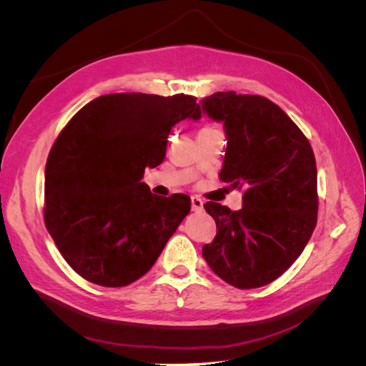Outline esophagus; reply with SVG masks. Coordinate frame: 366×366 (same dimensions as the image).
I'll return each instance as SVG.
<instances>
[{
    "label": "esophagus",
    "instance_id": "34e87169",
    "mask_svg": "<svg viewBox=\"0 0 366 366\" xmlns=\"http://www.w3.org/2000/svg\"><path fill=\"white\" fill-rule=\"evenodd\" d=\"M191 204H192L194 212H202V210H203V200H202V198L192 197L191 198Z\"/></svg>",
    "mask_w": 366,
    "mask_h": 366
}]
</instances>
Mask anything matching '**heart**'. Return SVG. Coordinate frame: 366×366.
<instances>
[{"label": "heart", "instance_id": "heart-1", "mask_svg": "<svg viewBox=\"0 0 366 366\" xmlns=\"http://www.w3.org/2000/svg\"><path fill=\"white\" fill-rule=\"evenodd\" d=\"M203 129H214V128H210V127H206V128H203Z\"/></svg>", "mask_w": 366, "mask_h": 366}]
</instances>
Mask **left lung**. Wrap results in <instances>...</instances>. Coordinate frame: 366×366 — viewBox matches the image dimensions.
<instances>
[{"label":"left lung","instance_id":"8db88e82","mask_svg":"<svg viewBox=\"0 0 366 366\" xmlns=\"http://www.w3.org/2000/svg\"><path fill=\"white\" fill-rule=\"evenodd\" d=\"M202 112L224 127L219 179L242 187V209L207 202L217 235L203 258L237 289H258L290 267L317 221V171L312 147L282 109L262 96L218 92Z\"/></svg>","mask_w":366,"mask_h":366}]
</instances>
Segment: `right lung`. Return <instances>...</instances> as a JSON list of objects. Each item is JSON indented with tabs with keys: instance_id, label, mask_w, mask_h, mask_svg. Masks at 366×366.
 I'll return each instance as SVG.
<instances>
[{
	"instance_id": "add662e5",
	"label": "right lung",
	"mask_w": 366,
	"mask_h": 366,
	"mask_svg": "<svg viewBox=\"0 0 366 366\" xmlns=\"http://www.w3.org/2000/svg\"><path fill=\"white\" fill-rule=\"evenodd\" d=\"M200 114L194 96L116 93L88 102L61 131L46 164L44 221L84 280L125 287L157 261L191 198L151 194L143 174L163 162L172 127Z\"/></svg>"
}]
</instances>
